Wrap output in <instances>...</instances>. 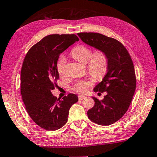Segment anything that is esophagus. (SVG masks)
<instances>
[{"label":"esophagus","mask_w":157,"mask_h":157,"mask_svg":"<svg viewBox=\"0 0 157 157\" xmlns=\"http://www.w3.org/2000/svg\"><path fill=\"white\" fill-rule=\"evenodd\" d=\"M86 98V96H85V95H78V100H83V99H85Z\"/></svg>","instance_id":"34e87169"}]
</instances>
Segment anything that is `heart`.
Returning a JSON list of instances; mask_svg holds the SVG:
<instances>
[{
	"mask_svg": "<svg viewBox=\"0 0 157 157\" xmlns=\"http://www.w3.org/2000/svg\"><path fill=\"white\" fill-rule=\"evenodd\" d=\"M71 55L82 64L88 63V71L95 78H101L105 75L108 68L109 59L107 53L102 50H98L92 53V50L86 45H81L73 48ZM66 64V57L60 55L57 61V71L59 75H64V68ZM90 80H78L72 87V90L77 93H85L93 86Z\"/></svg>",
	"mask_w": 157,
	"mask_h": 157,
	"instance_id": "1",
	"label": "heart"
}]
</instances>
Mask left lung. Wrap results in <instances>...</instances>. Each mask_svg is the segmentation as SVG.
<instances>
[{"label":"left lung","instance_id":"left-lung-1","mask_svg":"<svg viewBox=\"0 0 157 157\" xmlns=\"http://www.w3.org/2000/svg\"><path fill=\"white\" fill-rule=\"evenodd\" d=\"M86 44L102 50L109 59L107 72L93 90L106 92L102 100L95 97V105L87 112L92 121L108 126L119 121L128 109L136 88V78L132 59L121 43L98 33H78Z\"/></svg>","mask_w":157,"mask_h":157}]
</instances>
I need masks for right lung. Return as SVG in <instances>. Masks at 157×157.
Returning <instances> with one entry per match:
<instances>
[{
    "mask_svg": "<svg viewBox=\"0 0 157 157\" xmlns=\"http://www.w3.org/2000/svg\"><path fill=\"white\" fill-rule=\"evenodd\" d=\"M75 34L47 36L31 47L21 70V95L26 110L38 126L56 131L66 124L69 111L78 97L73 93L59 100L52 95L59 78L57 61L59 55L76 41Z\"/></svg>",
    "mask_w": 157,
    "mask_h": 157,
    "instance_id": "add662e5",
    "label": "right lung"
}]
</instances>
